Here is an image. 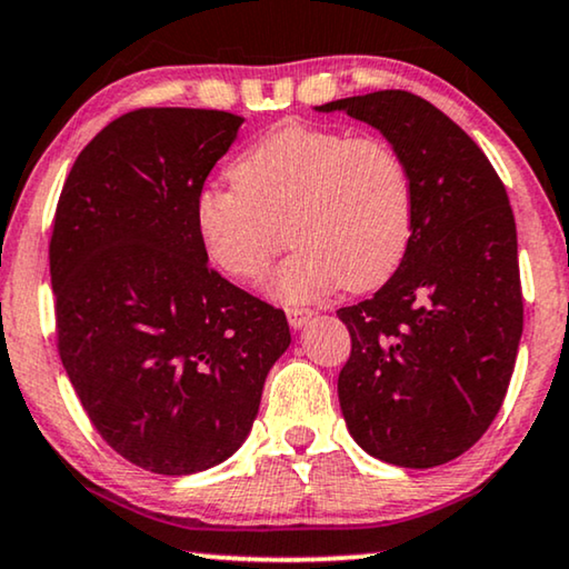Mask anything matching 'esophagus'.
Returning <instances> with one entry per match:
<instances>
[{
    "mask_svg": "<svg viewBox=\"0 0 569 569\" xmlns=\"http://www.w3.org/2000/svg\"><path fill=\"white\" fill-rule=\"evenodd\" d=\"M312 316H316V312L308 308H287V320H290V326L295 328V331H300V328L308 323Z\"/></svg>",
    "mask_w": 569,
    "mask_h": 569,
    "instance_id": "1",
    "label": "esophagus"
}]
</instances>
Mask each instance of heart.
Listing matches in <instances>:
<instances>
[{
	"instance_id": "heart-1",
	"label": "heart",
	"mask_w": 569,
	"mask_h": 569,
	"mask_svg": "<svg viewBox=\"0 0 569 569\" xmlns=\"http://www.w3.org/2000/svg\"><path fill=\"white\" fill-rule=\"evenodd\" d=\"M230 182L197 194L202 249L223 274L257 282L290 236L298 249L269 282L284 302L375 290L413 236V177L380 136L284 122L238 156Z\"/></svg>"
}]
</instances>
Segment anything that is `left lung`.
Segmentation results:
<instances>
[{"label": "left lung", "mask_w": 569, "mask_h": 569, "mask_svg": "<svg viewBox=\"0 0 569 569\" xmlns=\"http://www.w3.org/2000/svg\"><path fill=\"white\" fill-rule=\"evenodd\" d=\"M316 110L380 130L416 189L398 271L375 298L339 310L351 333L339 375L343 421L387 465H447L498 416L523 331L506 187L480 146L423 97L385 89Z\"/></svg>", "instance_id": "8db88e82"}]
</instances>
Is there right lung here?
<instances>
[{"label": "right lung", "instance_id": "right-lung-1", "mask_svg": "<svg viewBox=\"0 0 569 569\" xmlns=\"http://www.w3.org/2000/svg\"><path fill=\"white\" fill-rule=\"evenodd\" d=\"M243 118L143 107L87 143L56 208L51 284L66 375L136 467L194 475L233 455L290 346L282 310L208 267L204 179Z\"/></svg>", "mask_w": 569, "mask_h": 569}]
</instances>
